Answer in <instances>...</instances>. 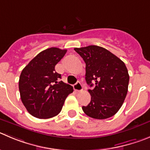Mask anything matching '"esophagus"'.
<instances>
[{"label":"esophagus","mask_w":150,"mask_h":150,"mask_svg":"<svg viewBox=\"0 0 150 150\" xmlns=\"http://www.w3.org/2000/svg\"><path fill=\"white\" fill-rule=\"evenodd\" d=\"M73 88L75 91H77V92H81V91H82V89H83V86H82L81 83H80L79 81H78L75 85H74Z\"/></svg>","instance_id":"1"}]
</instances>
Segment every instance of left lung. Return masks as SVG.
Masks as SVG:
<instances>
[{
  "label": "left lung",
  "instance_id": "8db88e82",
  "mask_svg": "<svg viewBox=\"0 0 150 150\" xmlns=\"http://www.w3.org/2000/svg\"><path fill=\"white\" fill-rule=\"evenodd\" d=\"M86 64L85 79L91 100L82 107L86 115L106 119L120 110L128 91L129 76L125 64L110 51L98 46L75 48Z\"/></svg>",
  "mask_w": 150,
  "mask_h": 150
}]
</instances>
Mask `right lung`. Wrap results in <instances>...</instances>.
<instances>
[{"label":"right lung","instance_id":"add662e5","mask_svg":"<svg viewBox=\"0 0 150 150\" xmlns=\"http://www.w3.org/2000/svg\"><path fill=\"white\" fill-rule=\"evenodd\" d=\"M67 50L56 47L40 52L22 70L19 78L21 98L26 110L38 118H50L61 111L64 101L73 92L64 83L54 67Z\"/></svg>","mask_w":150,"mask_h":150}]
</instances>
